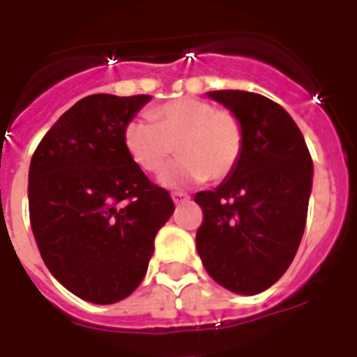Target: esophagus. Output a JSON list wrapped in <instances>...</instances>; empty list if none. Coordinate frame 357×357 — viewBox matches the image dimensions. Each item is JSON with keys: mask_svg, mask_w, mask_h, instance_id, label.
<instances>
[{"mask_svg": "<svg viewBox=\"0 0 357 357\" xmlns=\"http://www.w3.org/2000/svg\"><path fill=\"white\" fill-rule=\"evenodd\" d=\"M189 199V195L187 193H181V191H176V193H172V201L179 204V202H185Z\"/></svg>", "mask_w": 357, "mask_h": 357, "instance_id": "esophagus-1", "label": "esophagus"}]
</instances>
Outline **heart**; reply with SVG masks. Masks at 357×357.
I'll return each mask as SVG.
<instances>
[{
  "mask_svg": "<svg viewBox=\"0 0 357 357\" xmlns=\"http://www.w3.org/2000/svg\"><path fill=\"white\" fill-rule=\"evenodd\" d=\"M150 118H133L124 128L126 153L147 174L164 168L158 183L166 189L202 183L204 179H225L243 153V126L231 110L216 109L212 102L183 97L166 102L151 112Z\"/></svg>",
  "mask_w": 357,
  "mask_h": 357,
  "instance_id": "obj_1",
  "label": "heart"
}]
</instances>
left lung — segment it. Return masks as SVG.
I'll use <instances>...</instances> for the list:
<instances>
[{"mask_svg":"<svg viewBox=\"0 0 357 357\" xmlns=\"http://www.w3.org/2000/svg\"><path fill=\"white\" fill-rule=\"evenodd\" d=\"M206 95L241 120L243 153L214 191L195 195L204 214L197 250L218 284L250 296L279 281L298 250L314 164L281 105L239 89Z\"/></svg>","mask_w":357,"mask_h":357,"instance_id":"left-lung-1","label":"left lung"}]
</instances>
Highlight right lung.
Here are the masks:
<instances>
[{"instance_id":"right-lung-1","label":"right lung","mask_w":357,"mask_h":357,"mask_svg":"<svg viewBox=\"0 0 357 357\" xmlns=\"http://www.w3.org/2000/svg\"><path fill=\"white\" fill-rule=\"evenodd\" d=\"M151 95H88L36 149L28 206L43 262L65 289L93 304L130 296L147 273L155 237L174 214L162 187L126 153V124Z\"/></svg>"}]
</instances>
